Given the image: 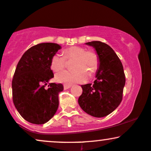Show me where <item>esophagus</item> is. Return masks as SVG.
<instances>
[{
    "mask_svg": "<svg viewBox=\"0 0 151 151\" xmlns=\"http://www.w3.org/2000/svg\"><path fill=\"white\" fill-rule=\"evenodd\" d=\"M71 87V85H64V89H68Z\"/></svg>",
    "mask_w": 151,
    "mask_h": 151,
    "instance_id": "obj_1",
    "label": "esophagus"
}]
</instances>
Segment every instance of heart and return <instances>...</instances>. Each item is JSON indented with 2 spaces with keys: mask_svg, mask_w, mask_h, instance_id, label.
I'll return each mask as SVG.
<instances>
[{
  "mask_svg": "<svg viewBox=\"0 0 151 151\" xmlns=\"http://www.w3.org/2000/svg\"><path fill=\"white\" fill-rule=\"evenodd\" d=\"M63 56L56 54L51 59L50 68L53 72H59L66 66V60H74L72 71H62L55 75L58 82L65 84L81 83L86 80L88 76L93 77L99 66L98 55L93 51H86L84 47L72 46L63 51Z\"/></svg>",
  "mask_w": 151,
  "mask_h": 151,
  "instance_id": "obj_1",
  "label": "heart"
}]
</instances>
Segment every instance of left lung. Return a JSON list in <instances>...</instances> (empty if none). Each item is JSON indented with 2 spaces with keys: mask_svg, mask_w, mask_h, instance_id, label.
<instances>
[{
  "mask_svg": "<svg viewBox=\"0 0 151 151\" xmlns=\"http://www.w3.org/2000/svg\"><path fill=\"white\" fill-rule=\"evenodd\" d=\"M86 45L96 50L99 66L93 84L81 85L78 103L84 111L93 117H104L113 112L122 101L126 78L124 67L114 50L104 42L92 41Z\"/></svg>",
  "mask_w": 151,
  "mask_h": 151,
  "instance_id": "8db88e82",
  "label": "left lung"
}]
</instances>
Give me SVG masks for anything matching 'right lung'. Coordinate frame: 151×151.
<instances>
[{
  "instance_id": "1",
  "label": "right lung",
  "mask_w": 151,
  "mask_h": 151,
  "mask_svg": "<svg viewBox=\"0 0 151 151\" xmlns=\"http://www.w3.org/2000/svg\"><path fill=\"white\" fill-rule=\"evenodd\" d=\"M61 46L40 43L28 49L20 58L12 81L13 101L25 120L35 124H45L56 113L62 84L50 83L54 74L50 61Z\"/></svg>"
}]
</instances>
